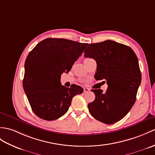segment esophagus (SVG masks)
Instances as JSON below:
<instances>
[{"label": "esophagus", "mask_w": 155, "mask_h": 155, "mask_svg": "<svg viewBox=\"0 0 155 155\" xmlns=\"http://www.w3.org/2000/svg\"><path fill=\"white\" fill-rule=\"evenodd\" d=\"M90 91V89L87 88H84V92L86 93V92H88Z\"/></svg>", "instance_id": "obj_1"}]
</instances>
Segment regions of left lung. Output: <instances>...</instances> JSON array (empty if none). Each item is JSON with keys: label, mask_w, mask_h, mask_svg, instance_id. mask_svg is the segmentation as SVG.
Instances as JSON below:
<instances>
[{"label": "left lung", "mask_w": 155, "mask_h": 155, "mask_svg": "<svg viewBox=\"0 0 155 155\" xmlns=\"http://www.w3.org/2000/svg\"><path fill=\"white\" fill-rule=\"evenodd\" d=\"M84 57L97 63L96 80L105 79L107 89L92 90L95 100L88 104L96 120L112 124L124 118L136 100L141 73L137 57L129 46L111 40L91 44Z\"/></svg>", "instance_id": "8db88e82"}]
</instances>
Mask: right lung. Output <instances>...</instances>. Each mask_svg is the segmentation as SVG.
<instances>
[{
	"instance_id": "right-lung-1",
	"label": "right lung",
	"mask_w": 155,
	"mask_h": 155,
	"mask_svg": "<svg viewBox=\"0 0 155 155\" xmlns=\"http://www.w3.org/2000/svg\"><path fill=\"white\" fill-rule=\"evenodd\" d=\"M88 44L66 39L47 38L28 54L24 64L23 88L32 110L42 120L52 121L69 110L72 99L83 92L74 84L61 85V75L69 73Z\"/></svg>"
}]
</instances>
